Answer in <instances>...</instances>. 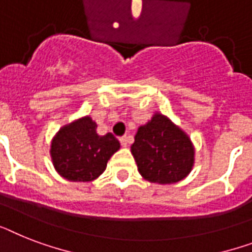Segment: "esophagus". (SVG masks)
Listing matches in <instances>:
<instances>
[{"instance_id": "1", "label": "esophagus", "mask_w": 252, "mask_h": 252, "mask_svg": "<svg viewBox=\"0 0 252 252\" xmlns=\"http://www.w3.org/2000/svg\"><path fill=\"white\" fill-rule=\"evenodd\" d=\"M120 144H122L123 147L128 146V144H129V137H126V136L122 137V138H120Z\"/></svg>"}]
</instances>
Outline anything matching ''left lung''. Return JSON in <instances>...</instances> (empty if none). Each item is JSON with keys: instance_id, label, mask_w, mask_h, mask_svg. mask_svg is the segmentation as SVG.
<instances>
[{"instance_id": "8db88e82", "label": "left lung", "mask_w": 252, "mask_h": 252, "mask_svg": "<svg viewBox=\"0 0 252 252\" xmlns=\"http://www.w3.org/2000/svg\"><path fill=\"white\" fill-rule=\"evenodd\" d=\"M130 151L140 175L159 185L185 179L193 169L195 157L190 137L160 112L138 128Z\"/></svg>"}]
</instances>
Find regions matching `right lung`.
I'll return each instance as SVG.
<instances>
[{"label": "right lung", "instance_id": "add662e5", "mask_svg": "<svg viewBox=\"0 0 252 252\" xmlns=\"http://www.w3.org/2000/svg\"><path fill=\"white\" fill-rule=\"evenodd\" d=\"M120 149L119 141L107 133L99 136L91 116L62 126L50 145L55 171L73 183H89L103 173L108 159Z\"/></svg>", "mask_w": 252, "mask_h": 252}]
</instances>
